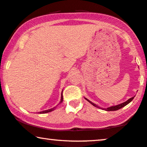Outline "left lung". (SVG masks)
Masks as SVG:
<instances>
[{
  "label": "left lung",
  "mask_w": 147,
  "mask_h": 147,
  "mask_svg": "<svg viewBox=\"0 0 147 147\" xmlns=\"http://www.w3.org/2000/svg\"><path fill=\"white\" fill-rule=\"evenodd\" d=\"M134 96L132 97H131V98H130V99H128V100H127L126 101H125V102H124V103H120V104H118V105H113V106L109 107H107V108H106V109H105V108H101V107L98 106V105H96V104H95V103H94L91 102V101H89V99H87V98H85V99L87 101H89V102L91 103V104L93 105V106L96 107H97V108H101V109H103V110H105V111H116V110H118V109H120L121 108H122L123 107L126 106V105H128L129 103H130L131 101H132V99H134Z\"/></svg>",
  "instance_id": "left-lung-1"
}]
</instances>
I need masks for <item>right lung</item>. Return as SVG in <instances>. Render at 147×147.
I'll return each mask as SVG.
<instances>
[{"instance_id": "right-lung-1", "label": "right lung", "mask_w": 147, "mask_h": 147, "mask_svg": "<svg viewBox=\"0 0 147 147\" xmlns=\"http://www.w3.org/2000/svg\"><path fill=\"white\" fill-rule=\"evenodd\" d=\"M62 91H63V90H62ZM62 101H63V96H62V95H61V99H60V101L59 104H60V103H62ZM59 104H58V105H59ZM58 105H56V106H58ZM56 107H53V108H51V109H47V110H44V111H40V112H39V113H46L50 112V111H52L54 110V109H56Z\"/></svg>"}]
</instances>
